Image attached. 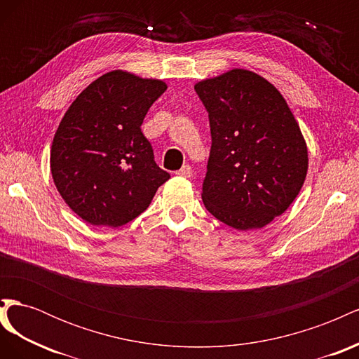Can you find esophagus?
<instances>
[{"label": "esophagus", "instance_id": "34e87169", "mask_svg": "<svg viewBox=\"0 0 359 359\" xmlns=\"http://www.w3.org/2000/svg\"><path fill=\"white\" fill-rule=\"evenodd\" d=\"M175 173H177L178 177H182V178H190L193 170H191V168L189 165H186V166H182L180 170H177Z\"/></svg>", "mask_w": 359, "mask_h": 359}]
</instances>
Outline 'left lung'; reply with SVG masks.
I'll list each match as a JSON object with an SVG mask.
<instances>
[{"instance_id":"left-lung-1","label":"left lung","mask_w":359,"mask_h":359,"mask_svg":"<svg viewBox=\"0 0 359 359\" xmlns=\"http://www.w3.org/2000/svg\"><path fill=\"white\" fill-rule=\"evenodd\" d=\"M211 126L202 201L236 231L260 229L295 201L309 151L285 97L262 76L232 69L194 85Z\"/></svg>"}]
</instances>
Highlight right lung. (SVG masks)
Wrapping results in <instances>:
<instances>
[{
    "instance_id": "right-lung-1",
    "label": "right lung",
    "mask_w": 359,
    "mask_h": 359,
    "mask_svg": "<svg viewBox=\"0 0 359 359\" xmlns=\"http://www.w3.org/2000/svg\"><path fill=\"white\" fill-rule=\"evenodd\" d=\"M168 85L112 70L76 97L50 147V173L70 210L118 227L144 212L170 175L154 161L140 126Z\"/></svg>"
}]
</instances>
